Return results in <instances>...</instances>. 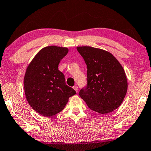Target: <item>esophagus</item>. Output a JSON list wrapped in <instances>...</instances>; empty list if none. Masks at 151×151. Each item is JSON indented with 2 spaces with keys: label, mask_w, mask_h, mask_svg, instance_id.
I'll return each mask as SVG.
<instances>
[{
  "label": "esophagus",
  "mask_w": 151,
  "mask_h": 151,
  "mask_svg": "<svg viewBox=\"0 0 151 151\" xmlns=\"http://www.w3.org/2000/svg\"><path fill=\"white\" fill-rule=\"evenodd\" d=\"M73 88L74 89H75V91H76V92H78V87L76 85H75L73 87Z\"/></svg>",
  "instance_id": "34e87169"
}]
</instances>
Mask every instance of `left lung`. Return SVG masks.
<instances>
[{"label": "left lung", "mask_w": 151, "mask_h": 151, "mask_svg": "<svg viewBox=\"0 0 151 151\" xmlns=\"http://www.w3.org/2000/svg\"><path fill=\"white\" fill-rule=\"evenodd\" d=\"M87 65V86L79 95L93 111L106 114L120 106L128 88L124 68L109 52L89 46L76 47Z\"/></svg>", "instance_id": "8db88e82"}]
</instances>
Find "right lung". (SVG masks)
I'll return each mask as SVG.
<instances>
[{
    "instance_id": "1",
    "label": "right lung",
    "mask_w": 151,
    "mask_h": 151,
    "mask_svg": "<svg viewBox=\"0 0 151 151\" xmlns=\"http://www.w3.org/2000/svg\"><path fill=\"white\" fill-rule=\"evenodd\" d=\"M66 47L50 45L36 54L26 70L24 89L29 104L42 116L50 117L60 112L68 98L76 94L66 85L58 64L68 54Z\"/></svg>"
}]
</instances>
